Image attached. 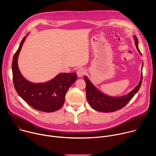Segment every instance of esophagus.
I'll list each match as a JSON object with an SVG mask.
<instances>
[{
  "instance_id": "1",
  "label": "esophagus",
  "mask_w": 156,
  "mask_h": 156,
  "mask_svg": "<svg viewBox=\"0 0 156 156\" xmlns=\"http://www.w3.org/2000/svg\"><path fill=\"white\" fill-rule=\"evenodd\" d=\"M86 70H85L84 69L81 68V69H78V70H77L76 73H77L78 76L81 77V76H83L86 73Z\"/></svg>"
}]
</instances>
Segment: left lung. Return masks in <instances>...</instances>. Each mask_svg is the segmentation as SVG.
<instances>
[{"instance_id":"left-lung-1","label":"left lung","mask_w":156,"mask_h":156,"mask_svg":"<svg viewBox=\"0 0 156 156\" xmlns=\"http://www.w3.org/2000/svg\"><path fill=\"white\" fill-rule=\"evenodd\" d=\"M134 38L136 47L138 52L141 54L138 48V38L136 36H134ZM84 79L86 82V98L91 107L98 112H112L125 107L138 91L142 83L143 74H141L139 84L134 90L126 95L116 98L110 97L103 94L98 90L86 76H84Z\"/></svg>"}]
</instances>
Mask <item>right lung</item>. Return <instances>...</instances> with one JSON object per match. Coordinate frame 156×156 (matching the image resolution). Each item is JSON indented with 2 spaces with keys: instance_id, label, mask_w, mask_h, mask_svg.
I'll return each mask as SVG.
<instances>
[{
  "instance_id": "right-lung-1",
  "label": "right lung",
  "mask_w": 156,
  "mask_h": 156,
  "mask_svg": "<svg viewBox=\"0 0 156 156\" xmlns=\"http://www.w3.org/2000/svg\"><path fill=\"white\" fill-rule=\"evenodd\" d=\"M22 39L12 60L13 81L18 94L36 110L52 112L63 105L69 88L77 79L76 73H60L54 79L43 83H33L21 74L18 66V57L26 39Z\"/></svg>"
}]
</instances>
